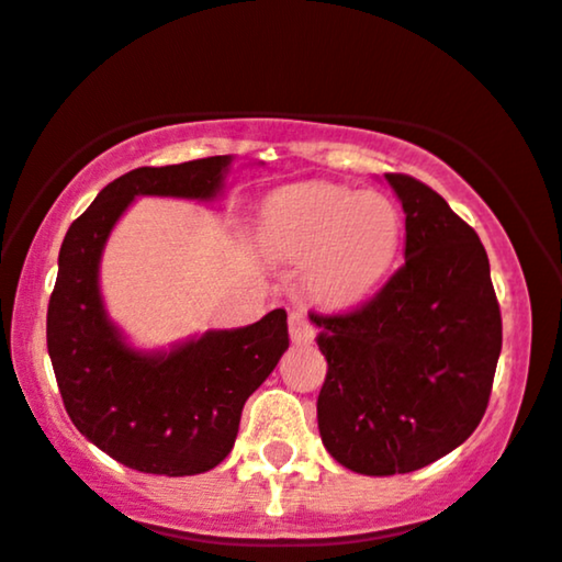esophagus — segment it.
Listing matches in <instances>:
<instances>
[{"mask_svg": "<svg viewBox=\"0 0 562 562\" xmlns=\"http://www.w3.org/2000/svg\"><path fill=\"white\" fill-rule=\"evenodd\" d=\"M288 326H290V339H293L295 345L314 342V337H316L314 326H311V322L301 314V311H293V314H290Z\"/></svg>", "mask_w": 562, "mask_h": 562, "instance_id": "34e87169", "label": "esophagus"}]
</instances>
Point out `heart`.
<instances>
[{"label":"heart","instance_id":"heart-1","mask_svg":"<svg viewBox=\"0 0 562 562\" xmlns=\"http://www.w3.org/2000/svg\"><path fill=\"white\" fill-rule=\"evenodd\" d=\"M402 215L381 191L311 183L274 196L259 238L274 259L303 261V290L324 308H352L375 293L400 246Z\"/></svg>","mask_w":562,"mask_h":562}]
</instances>
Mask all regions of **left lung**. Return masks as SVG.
Masks as SVG:
<instances>
[{
  "label": "left lung",
  "instance_id": "left-lung-1",
  "mask_svg": "<svg viewBox=\"0 0 562 562\" xmlns=\"http://www.w3.org/2000/svg\"><path fill=\"white\" fill-rule=\"evenodd\" d=\"M383 179L404 210V267L363 308L311 316L329 366L318 432L339 464L368 477L415 472L464 443L503 342L477 233L423 181Z\"/></svg>",
  "mask_w": 562,
  "mask_h": 562
}]
</instances>
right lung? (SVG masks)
<instances>
[{"instance_id": "right-lung-1", "label": "right lung", "mask_w": 562, "mask_h": 562, "mask_svg": "<svg viewBox=\"0 0 562 562\" xmlns=\"http://www.w3.org/2000/svg\"><path fill=\"white\" fill-rule=\"evenodd\" d=\"M231 166V155H217L130 170L64 236L46 316L48 358L75 428L130 470L187 477L217 467L236 443L246 400L290 345L285 308L238 329L194 334L168 350L134 347L105 311L101 259L134 199L215 202Z\"/></svg>"}]
</instances>
